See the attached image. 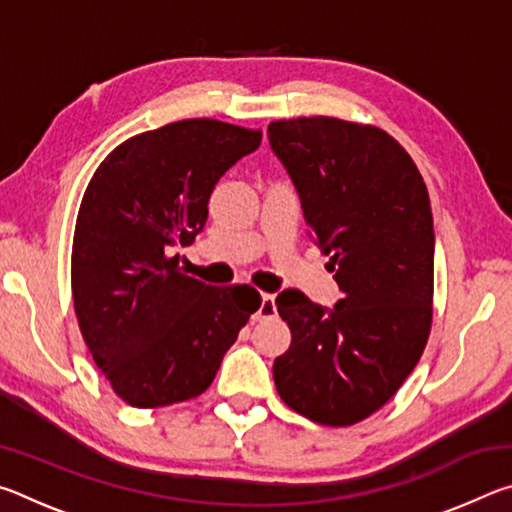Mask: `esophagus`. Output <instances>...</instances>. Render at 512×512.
<instances>
[{"label": "esophagus", "instance_id": "1", "mask_svg": "<svg viewBox=\"0 0 512 512\" xmlns=\"http://www.w3.org/2000/svg\"><path fill=\"white\" fill-rule=\"evenodd\" d=\"M275 296H271V293H264L262 296V305H259V309H257V320H262V318H273L275 316Z\"/></svg>", "mask_w": 512, "mask_h": 512}]
</instances>
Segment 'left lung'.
Returning a JSON list of instances; mask_svg holds the SVG:
<instances>
[{
  "instance_id": "8db88e82",
  "label": "left lung",
  "mask_w": 512,
  "mask_h": 512,
  "mask_svg": "<svg viewBox=\"0 0 512 512\" xmlns=\"http://www.w3.org/2000/svg\"><path fill=\"white\" fill-rule=\"evenodd\" d=\"M298 189L309 239L343 291L334 309L289 289L275 305L291 348L273 363L282 402L325 427H350L400 391L433 318L427 185L400 142L370 124L298 117L268 124Z\"/></svg>"
}]
</instances>
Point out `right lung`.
<instances>
[{
  "mask_svg": "<svg viewBox=\"0 0 512 512\" xmlns=\"http://www.w3.org/2000/svg\"><path fill=\"white\" fill-rule=\"evenodd\" d=\"M262 131L183 119L121 142L85 189L72 244V296L85 345L121 400L158 409L205 393L239 329L262 305L253 287L187 275L214 185Z\"/></svg>",
  "mask_w": 512,
  "mask_h": 512,
  "instance_id": "right-lung-1",
  "label": "right lung"
}]
</instances>
